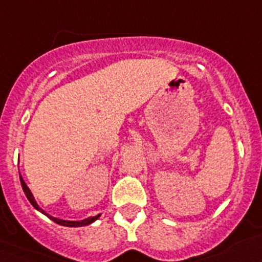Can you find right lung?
Instances as JSON below:
<instances>
[{"label":"right lung","mask_w":262,"mask_h":262,"mask_svg":"<svg viewBox=\"0 0 262 262\" xmlns=\"http://www.w3.org/2000/svg\"><path fill=\"white\" fill-rule=\"evenodd\" d=\"M20 184H21V188H23V191H25L26 196H27V199H28V200H30V203L32 204L33 206H35L36 209H37V210H40V212H41V213H44V214H45V215H48V217H49L50 220H52V221H54V222H56V224H58V225H62V226H69V227H79V226H85V225H90V224H92V222H95V221L97 220L98 217H100V214H97V215H95V217L87 218V220H83V221H63V220H59V218H54V217H52V215L47 214V213H45L44 210L41 209V208H38V205H37V204H36L35 199H33L32 193H31L30 188H28V187H27V184L25 183V181H23V178H21V177H20Z\"/></svg>","instance_id":"obj_1"}]
</instances>
